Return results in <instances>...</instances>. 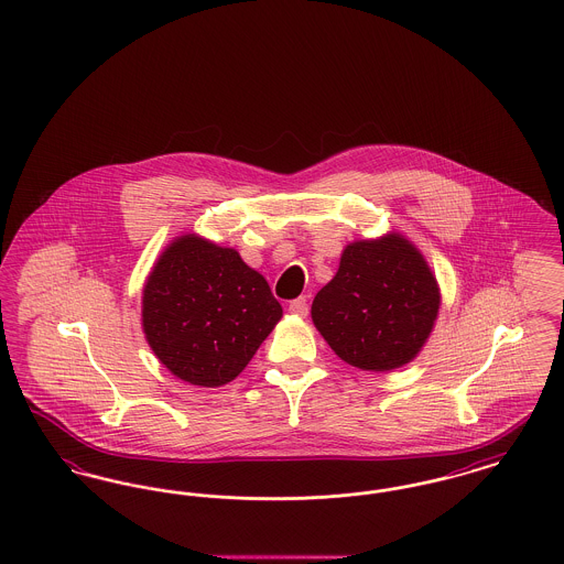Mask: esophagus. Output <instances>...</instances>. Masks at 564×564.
I'll return each instance as SVG.
<instances>
[{
    "instance_id": "34e87169",
    "label": "esophagus",
    "mask_w": 564,
    "mask_h": 564,
    "mask_svg": "<svg viewBox=\"0 0 564 564\" xmlns=\"http://www.w3.org/2000/svg\"><path fill=\"white\" fill-rule=\"evenodd\" d=\"M290 313H294L297 317H306L308 315V302L306 297H295L290 302Z\"/></svg>"
}]
</instances>
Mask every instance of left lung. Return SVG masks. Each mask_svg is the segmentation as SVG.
<instances>
[{"instance_id": "8db88e82", "label": "left lung", "mask_w": 564, "mask_h": 564, "mask_svg": "<svg viewBox=\"0 0 564 564\" xmlns=\"http://www.w3.org/2000/svg\"><path fill=\"white\" fill-rule=\"evenodd\" d=\"M440 288L423 253L402 235L347 245L311 315L332 350L359 370L412 361L430 338Z\"/></svg>"}]
</instances>
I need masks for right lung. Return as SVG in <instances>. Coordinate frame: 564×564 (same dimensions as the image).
Segmentation results:
<instances>
[{
    "label": "right lung",
    "mask_w": 564,
    "mask_h": 564,
    "mask_svg": "<svg viewBox=\"0 0 564 564\" xmlns=\"http://www.w3.org/2000/svg\"><path fill=\"white\" fill-rule=\"evenodd\" d=\"M283 308L267 279L230 247L184 235L143 288V332L162 366L198 387L241 375Z\"/></svg>",
    "instance_id": "add662e5"
}]
</instances>
